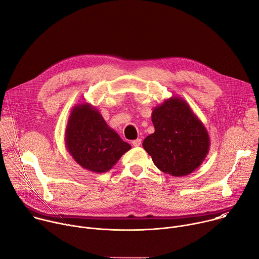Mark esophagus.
<instances>
[{
  "mask_svg": "<svg viewBox=\"0 0 259 259\" xmlns=\"http://www.w3.org/2000/svg\"><path fill=\"white\" fill-rule=\"evenodd\" d=\"M132 144H133V146H139L140 144H141V139H135V140H133L132 141Z\"/></svg>",
  "mask_w": 259,
  "mask_h": 259,
  "instance_id": "1",
  "label": "esophagus"
}]
</instances>
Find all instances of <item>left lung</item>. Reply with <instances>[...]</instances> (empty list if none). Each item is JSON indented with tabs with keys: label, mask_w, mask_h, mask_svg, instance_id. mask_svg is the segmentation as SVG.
Returning <instances> with one entry per match:
<instances>
[{
	"label": "left lung",
	"mask_w": 259,
	"mask_h": 259,
	"mask_svg": "<svg viewBox=\"0 0 259 259\" xmlns=\"http://www.w3.org/2000/svg\"><path fill=\"white\" fill-rule=\"evenodd\" d=\"M152 121L155 132L142 146L154 164L172 176L193 173L209 153L210 138L189 103L172 96L153 109Z\"/></svg>",
	"instance_id": "8db88e82"
}]
</instances>
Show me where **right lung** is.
Returning a JSON list of instances; mask_svg holds the SVG:
<instances>
[{"label":"right lung","instance_id":"right-lung-1","mask_svg":"<svg viewBox=\"0 0 259 259\" xmlns=\"http://www.w3.org/2000/svg\"><path fill=\"white\" fill-rule=\"evenodd\" d=\"M65 146L81 167L95 173L112 169L131 149L88 102L73 106L65 129Z\"/></svg>","mask_w":259,"mask_h":259}]
</instances>
